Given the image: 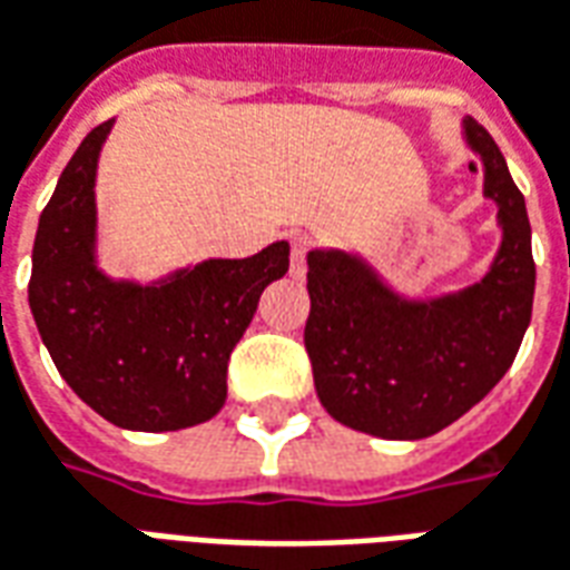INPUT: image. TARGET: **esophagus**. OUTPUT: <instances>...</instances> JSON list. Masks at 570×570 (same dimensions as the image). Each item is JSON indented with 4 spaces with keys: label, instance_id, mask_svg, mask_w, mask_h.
I'll return each instance as SVG.
<instances>
[{
    "label": "esophagus",
    "instance_id": "34e87169",
    "mask_svg": "<svg viewBox=\"0 0 570 570\" xmlns=\"http://www.w3.org/2000/svg\"><path fill=\"white\" fill-rule=\"evenodd\" d=\"M306 248H309V236H304V233H294V236H292V254H294L292 261H294V266L304 264Z\"/></svg>",
    "mask_w": 570,
    "mask_h": 570
}]
</instances>
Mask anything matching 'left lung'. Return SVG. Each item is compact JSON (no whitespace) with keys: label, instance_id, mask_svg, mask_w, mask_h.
Instances as JSON below:
<instances>
[{"label":"left lung","instance_id":"8db88e82","mask_svg":"<svg viewBox=\"0 0 570 570\" xmlns=\"http://www.w3.org/2000/svg\"><path fill=\"white\" fill-rule=\"evenodd\" d=\"M460 135L482 159V196L498 205L500 245L479 282L411 297L362 254H306L304 343L318 402L358 433L414 442L451 426L510 371L531 322L534 257L524 196L482 125L466 116Z\"/></svg>","mask_w":570,"mask_h":570}]
</instances>
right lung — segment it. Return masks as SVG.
I'll list each match as a JSON object with an SVG mask.
<instances>
[{"label":"right lung","instance_id":"add662e5","mask_svg":"<svg viewBox=\"0 0 570 570\" xmlns=\"http://www.w3.org/2000/svg\"><path fill=\"white\" fill-rule=\"evenodd\" d=\"M110 122L85 137L39 217L30 309L60 377L104 421L171 433L227 402V362L288 242L245 261L208 257L153 282L112 278L98 261V159Z\"/></svg>","mask_w":570,"mask_h":570}]
</instances>
